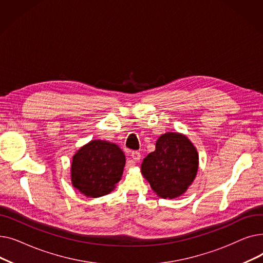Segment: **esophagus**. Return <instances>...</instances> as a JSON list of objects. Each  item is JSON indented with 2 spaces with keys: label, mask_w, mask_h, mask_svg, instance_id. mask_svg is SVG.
Masks as SVG:
<instances>
[{
  "label": "esophagus",
  "mask_w": 263,
  "mask_h": 263,
  "mask_svg": "<svg viewBox=\"0 0 263 263\" xmlns=\"http://www.w3.org/2000/svg\"><path fill=\"white\" fill-rule=\"evenodd\" d=\"M131 158H132V161L128 163V166H130V167L134 166V164H135L134 161H139L141 159V154L139 153V151H132Z\"/></svg>",
  "instance_id": "obj_1"
}]
</instances>
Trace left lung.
Wrapping results in <instances>:
<instances>
[{
    "mask_svg": "<svg viewBox=\"0 0 263 263\" xmlns=\"http://www.w3.org/2000/svg\"><path fill=\"white\" fill-rule=\"evenodd\" d=\"M199 166L196 147L179 132L162 134L141 165V172L151 189L162 198L183 195L195 180Z\"/></svg>",
    "mask_w": 263,
    "mask_h": 263,
    "instance_id": "left-lung-1",
    "label": "left lung"
}]
</instances>
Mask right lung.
Instances as JSON below:
<instances>
[{"mask_svg": "<svg viewBox=\"0 0 263 263\" xmlns=\"http://www.w3.org/2000/svg\"><path fill=\"white\" fill-rule=\"evenodd\" d=\"M126 165V156L114 143L93 140L72 157L71 183L86 197H101L114 191Z\"/></svg>", "mask_w": 263, "mask_h": 263, "instance_id": "obj_1", "label": "right lung"}]
</instances>
